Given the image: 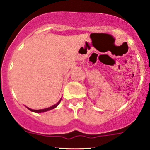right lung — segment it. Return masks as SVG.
Here are the masks:
<instances>
[{"label":"right lung","instance_id":"add662e5","mask_svg":"<svg viewBox=\"0 0 150 150\" xmlns=\"http://www.w3.org/2000/svg\"><path fill=\"white\" fill-rule=\"evenodd\" d=\"M60 101H61V99H60V100H59V101H58V103H57V104H55V105H52V106H51V107H50V108H45V109H42V110H33V109H30V108H28V107H27V108H28V109L29 110H30V111H32V112H37V113L44 112H46V111H48V110H52V109H54V108H56V107L57 106V105H59V103H60Z\"/></svg>","mask_w":150,"mask_h":150}]
</instances>
